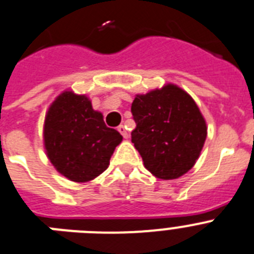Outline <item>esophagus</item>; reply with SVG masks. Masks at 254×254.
Returning a JSON list of instances; mask_svg holds the SVG:
<instances>
[{
	"label": "esophagus",
	"instance_id": "1",
	"mask_svg": "<svg viewBox=\"0 0 254 254\" xmlns=\"http://www.w3.org/2000/svg\"><path fill=\"white\" fill-rule=\"evenodd\" d=\"M118 130H119V131H120V134H121V135L124 136L125 139H127V138H129V133H127V127H125L124 125H120V127H118Z\"/></svg>",
	"mask_w": 254,
	"mask_h": 254
}]
</instances>
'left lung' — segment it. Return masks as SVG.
Returning <instances> with one entry per match:
<instances>
[{
  "mask_svg": "<svg viewBox=\"0 0 254 254\" xmlns=\"http://www.w3.org/2000/svg\"><path fill=\"white\" fill-rule=\"evenodd\" d=\"M131 142L156 178L178 179L194 166L207 136L206 120L185 90L166 84L131 103Z\"/></svg>",
  "mask_w": 254,
  "mask_h": 254,
  "instance_id": "left-lung-1",
  "label": "left lung"
}]
</instances>
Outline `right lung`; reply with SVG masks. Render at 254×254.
<instances>
[{"label": "right lung", "instance_id": "1", "mask_svg": "<svg viewBox=\"0 0 254 254\" xmlns=\"http://www.w3.org/2000/svg\"><path fill=\"white\" fill-rule=\"evenodd\" d=\"M43 140L55 169L71 182L85 183L109 167L123 136L106 127L103 115L94 111L85 94L65 90L48 109Z\"/></svg>", "mask_w": 254, "mask_h": 254}]
</instances>
